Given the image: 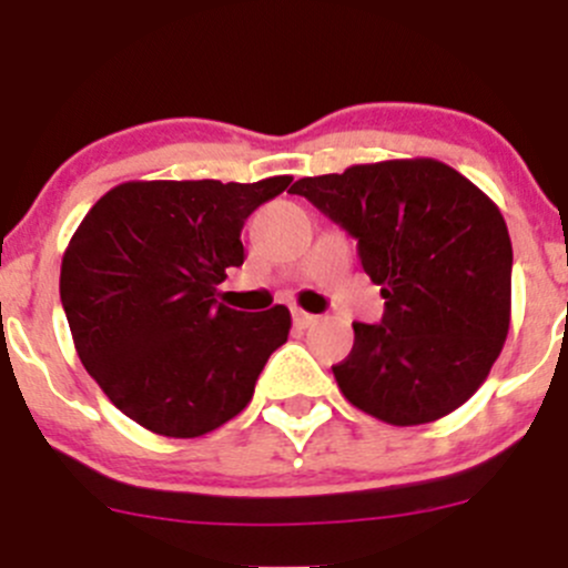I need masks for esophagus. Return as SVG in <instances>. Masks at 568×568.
Instances as JSON below:
<instances>
[{"instance_id": "34e87169", "label": "esophagus", "mask_w": 568, "mask_h": 568, "mask_svg": "<svg viewBox=\"0 0 568 568\" xmlns=\"http://www.w3.org/2000/svg\"><path fill=\"white\" fill-rule=\"evenodd\" d=\"M311 324H316V316H313V313H305V311H300V307H296L294 311V326L296 329H307V326Z\"/></svg>"}]
</instances>
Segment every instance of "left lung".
<instances>
[{
	"label": "left lung",
	"mask_w": 568,
	"mask_h": 568,
	"mask_svg": "<svg viewBox=\"0 0 568 568\" xmlns=\"http://www.w3.org/2000/svg\"><path fill=\"white\" fill-rule=\"evenodd\" d=\"M291 192L357 239L382 285V324H354L332 365L348 404L390 426L459 409L500 357L511 324V239L500 209L437 159L354 164Z\"/></svg>",
	"instance_id": "obj_1"
}]
</instances>
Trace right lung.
I'll use <instances>...</instances> for the list:
<instances>
[{"mask_svg": "<svg viewBox=\"0 0 568 568\" xmlns=\"http://www.w3.org/2000/svg\"><path fill=\"white\" fill-rule=\"evenodd\" d=\"M291 175L255 183L125 181L73 233L60 300L73 346L106 398L162 437L214 432L250 404L291 313L216 302L242 266L244 220Z\"/></svg>", "mask_w": 568, "mask_h": 568, "instance_id": "obj_1", "label": "right lung"}]
</instances>
